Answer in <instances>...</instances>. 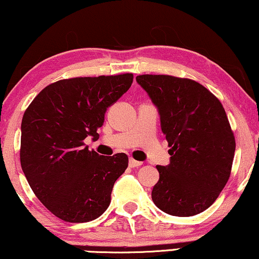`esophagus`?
Listing matches in <instances>:
<instances>
[{"instance_id": "34e87169", "label": "esophagus", "mask_w": 259, "mask_h": 259, "mask_svg": "<svg viewBox=\"0 0 259 259\" xmlns=\"http://www.w3.org/2000/svg\"><path fill=\"white\" fill-rule=\"evenodd\" d=\"M128 164H130L131 168H136V167H140L142 162H141V161H137V160H134V159H132V157H131Z\"/></svg>"}]
</instances>
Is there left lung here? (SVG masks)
Masks as SVG:
<instances>
[{"label": "left lung", "instance_id": "1", "mask_svg": "<svg viewBox=\"0 0 259 259\" xmlns=\"http://www.w3.org/2000/svg\"><path fill=\"white\" fill-rule=\"evenodd\" d=\"M137 83L156 106L170 147L169 164L156 166L152 200L169 215H197L216 201L230 176L236 142L226 111L192 79L141 74Z\"/></svg>", "mask_w": 259, "mask_h": 259}]
</instances>
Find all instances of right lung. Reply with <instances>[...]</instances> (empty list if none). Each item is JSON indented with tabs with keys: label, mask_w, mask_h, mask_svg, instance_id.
Wrapping results in <instances>:
<instances>
[{
	"label": "right lung",
	"mask_w": 259,
	"mask_h": 259,
	"mask_svg": "<svg viewBox=\"0 0 259 259\" xmlns=\"http://www.w3.org/2000/svg\"><path fill=\"white\" fill-rule=\"evenodd\" d=\"M132 83V73L62 79L43 89L24 112L22 170L37 198L58 219L89 222L110 205L128 156L99 155L84 140L99 138L107 107Z\"/></svg>",
	"instance_id": "right-lung-1"
}]
</instances>
